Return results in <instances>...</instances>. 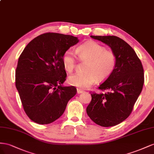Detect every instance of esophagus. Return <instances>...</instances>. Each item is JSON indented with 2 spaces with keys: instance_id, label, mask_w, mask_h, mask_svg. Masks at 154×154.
Returning <instances> with one entry per match:
<instances>
[{
  "instance_id": "esophagus-1",
  "label": "esophagus",
  "mask_w": 154,
  "mask_h": 154,
  "mask_svg": "<svg viewBox=\"0 0 154 154\" xmlns=\"http://www.w3.org/2000/svg\"><path fill=\"white\" fill-rule=\"evenodd\" d=\"M77 91L78 94H81V93H82V92H84V91H83L81 89H80V88H77Z\"/></svg>"
}]
</instances>
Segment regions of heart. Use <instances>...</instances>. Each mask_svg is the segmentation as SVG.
I'll list each match as a JSON object with an SVG mask.
<instances>
[{"label": "heart", "mask_w": 154, "mask_h": 154, "mask_svg": "<svg viewBox=\"0 0 154 154\" xmlns=\"http://www.w3.org/2000/svg\"><path fill=\"white\" fill-rule=\"evenodd\" d=\"M76 52L81 60H87L85 72H77L68 77V83L81 88H87L97 79H107L115 69L117 64L116 54L106 50L104 46L94 41L87 42L78 46ZM63 64L68 73H72L76 66L75 52L68 49L63 54Z\"/></svg>", "instance_id": "heart-1"}]
</instances>
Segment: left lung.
I'll list each match as a JSON object with an SVG mask.
<instances>
[{
	"instance_id": "obj_1",
	"label": "left lung",
	"mask_w": 154,
	"mask_h": 154,
	"mask_svg": "<svg viewBox=\"0 0 154 154\" xmlns=\"http://www.w3.org/2000/svg\"><path fill=\"white\" fill-rule=\"evenodd\" d=\"M90 37L111 48L117 64L112 73L98 87L103 93L91 91L86 112L97 125L113 126L125 121L132 112L144 85L143 67L133 48L121 38Z\"/></svg>"
}]
</instances>
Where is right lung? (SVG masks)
<instances>
[{"mask_svg": "<svg viewBox=\"0 0 154 154\" xmlns=\"http://www.w3.org/2000/svg\"><path fill=\"white\" fill-rule=\"evenodd\" d=\"M78 42L77 37L69 35L46 33L33 38L20 54L15 86L25 113L36 123L56 121L75 95L74 86H62L67 77L62 57Z\"/></svg>", "mask_w": 154, "mask_h": 154, "instance_id": "right-lung-1", "label": "right lung"}]
</instances>
